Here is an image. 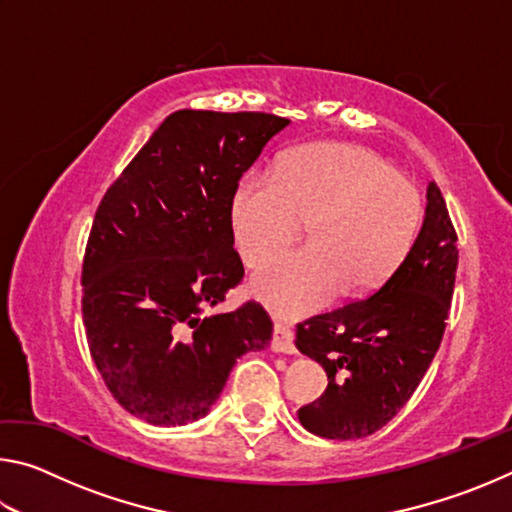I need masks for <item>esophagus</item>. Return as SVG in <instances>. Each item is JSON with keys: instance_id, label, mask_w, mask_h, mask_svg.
<instances>
[{"instance_id": "34e87169", "label": "esophagus", "mask_w": 512, "mask_h": 512, "mask_svg": "<svg viewBox=\"0 0 512 512\" xmlns=\"http://www.w3.org/2000/svg\"><path fill=\"white\" fill-rule=\"evenodd\" d=\"M271 348H273L275 352L296 354V339H293V332H291L289 325H284V323H275V325H273Z\"/></svg>"}]
</instances>
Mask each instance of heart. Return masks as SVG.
<instances>
[{
  "instance_id": "b5f03b06",
  "label": "heart",
  "mask_w": 512,
  "mask_h": 512,
  "mask_svg": "<svg viewBox=\"0 0 512 512\" xmlns=\"http://www.w3.org/2000/svg\"><path fill=\"white\" fill-rule=\"evenodd\" d=\"M418 185L377 153L341 142L300 146L275 173L248 171L230 201L235 248L257 268L298 235L307 246L253 277L255 298L284 318L307 316L336 293L359 296L386 282L422 221Z\"/></svg>"
}]
</instances>
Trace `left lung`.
Listing matches in <instances>:
<instances>
[{
    "instance_id": "1",
    "label": "left lung",
    "mask_w": 512,
    "mask_h": 512,
    "mask_svg": "<svg viewBox=\"0 0 512 512\" xmlns=\"http://www.w3.org/2000/svg\"><path fill=\"white\" fill-rule=\"evenodd\" d=\"M445 198L427 189L418 239L391 277L366 298L305 320L296 345L327 372V388L298 420L329 440L379 431L411 400L443 341L458 246Z\"/></svg>"
}]
</instances>
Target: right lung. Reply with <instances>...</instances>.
I'll use <instances>...</instances> for the list:
<instances>
[{
	"instance_id": "obj_1",
	"label": "right lung",
	"mask_w": 512,
	"mask_h": 512,
	"mask_svg": "<svg viewBox=\"0 0 512 512\" xmlns=\"http://www.w3.org/2000/svg\"><path fill=\"white\" fill-rule=\"evenodd\" d=\"M289 124L268 112H171L103 194L81 311L94 366L135 418L158 427L203 418L241 354L271 341L259 302L203 311L244 280L232 192Z\"/></svg>"
}]
</instances>
